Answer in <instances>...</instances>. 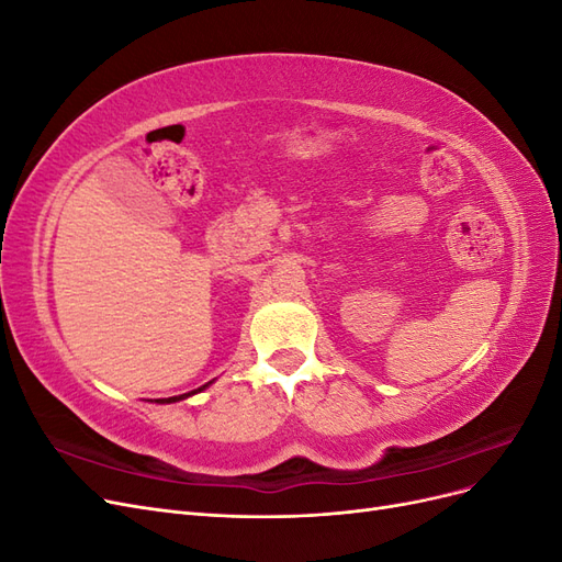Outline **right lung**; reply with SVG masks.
Returning a JSON list of instances; mask_svg holds the SVG:
<instances>
[{"label":"right lung","mask_w":562,"mask_h":562,"mask_svg":"<svg viewBox=\"0 0 562 562\" xmlns=\"http://www.w3.org/2000/svg\"><path fill=\"white\" fill-rule=\"evenodd\" d=\"M209 384H211V382H209ZM209 384H203V386H199V389L190 391V394H182V396H171V398H159V403H173V401H182V398H187V396H192V394H196V391H203V389H206Z\"/></svg>","instance_id":"1"}]
</instances>
